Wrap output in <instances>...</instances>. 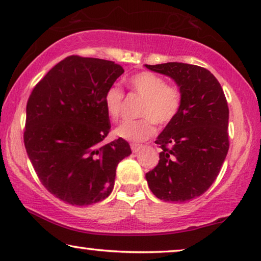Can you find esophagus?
Returning <instances> with one entry per match:
<instances>
[{"mask_svg": "<svg viewBox=\"0 0 261 261\" xmlns=\"http://www.w3.org/2000/svg\"><path fill=\"white\" fill-rule=\"evenodd\" d=\"M142 148H143L142 144H137V143H131L132 152H138Z\"/></svg>", "mask_w": 261, "mask_h": 261, "instance_id": "esophagus-1", "label": "esophagus"}]
</instances>
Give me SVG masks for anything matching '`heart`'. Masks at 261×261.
Masks as SVG:
<instances>
[{"label":"heart","instance_id":"1","mask_svg":"<svg viewBox=\"0 0 261 261\" xmlns=\"http://www.w3.org/2000/svg\"><path fill=\"white\" fill-rule=\"evenodd\" d=\"M127 85L143 99L137 120H126L116 127L117 137L129 142H143L155 134V123L167 126L174 122L181 111L182 91L175 85H168L166 79L156 73L144 71L127 79ZM104 105L110 118L119 119L123 113L124 92L118 85L110 86L104 93Z\"/></svg>","mask_w":261,"mask_h":261}]
</instances>
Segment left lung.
Here are the masks:
<instances>
[{"label": "left lung", "instance_id": "8db88e82", "mask_svg": "<svg viewBox=\"0 0 261 261\" xmlns=\"http://www.w3.org/2000/svg\"><path fill=\"white\" fill-rule=\"evenodd\" d=\"M170 76L182 91L181 111L155 141L162 151L145 178L166 202L201 196L218 177L229 149V110L218 79L208 69L183 62L145 65Z\"/></svg>", "mask_w": 261, "mask_h": 261}]
</instances>
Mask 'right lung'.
Here are the masks:
<instances>
[{
	"label": "right lung",
	"instance_id": "right-lung-1",
	"mask_svg": "<svg viewBox=\"0 0 261 261\" xmlns=\"http://www.w3.org/2000/svg\"><path fill=\"white\" fill-rule=\"evenodd\" d=\"M123 73L113 61L71 56L29 95L27 155L42 186L61 201L87 205L106 199L117 166L131 153L125 139L102 143L111 129L104 93Z\"/></svg>",
	"mask_w": 261,
	"mask_h": 261
}]
</instances>
